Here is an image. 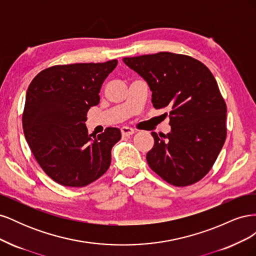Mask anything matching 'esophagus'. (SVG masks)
Wrapping results in <instances>:
<instances>
[{
    "label": "esophagus",
    "mask_w": 256,
    "mask_h": 256,
    "mask_svg": "<svg viewBox=\"0 0 256 256\" xmlns=\"http://www.w3.org/2000/svg\"><path fill=\"white\" fill-rule=\"evenodd\" d=\"M120 132H122V136H128L134 134V130L132 128H129V127H122L120 129Z\"/></svg>",
    "instance_id": "esophagus-1"
}]
</instances>
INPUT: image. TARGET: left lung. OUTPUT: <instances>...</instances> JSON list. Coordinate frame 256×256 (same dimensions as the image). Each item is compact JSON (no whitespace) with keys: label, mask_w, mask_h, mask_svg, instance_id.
Returning a JSON list of instances; mask_svg holds the SVG:
<instances>
[{"label":"left lung","mask_w":256,"mask_h":256,"mask_svg":"<svg viewBox=\"0 0 256 256\" xmlns=\"http://www.w3.org/2000/svg\"><path fill=\"white\" fill-rule=\"evenodd\" d=\"M148 83L156 109H170L171 132H152L147 164L176 187L198 182L212 170L226 138V104L212 72L184 54L124 58ZM168 115V113H166Z\"/></svg>","instance_id":"8db88e82"}]
</instances>
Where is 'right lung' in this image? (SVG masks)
Masks as SVG:
<instances>
[{
    "instance_id": "1",
    "label": "right lung",
    "mask_w": 256,
    "mask_h": 256,
    "mask_svg": "<svg viewBox=\"0 0 256 256\" xmlns=\"http://www.w3.org/2000/svg\"><path fill=\"white\" fill-rule=\"evenodd\" d=\"M118 60L76 63L44 69L28 85L22 126L37 164L56 182L80 188L110 168L118 128L88 136V111L100 102L99 92Z\"/></svg>"
}]
</instances>
